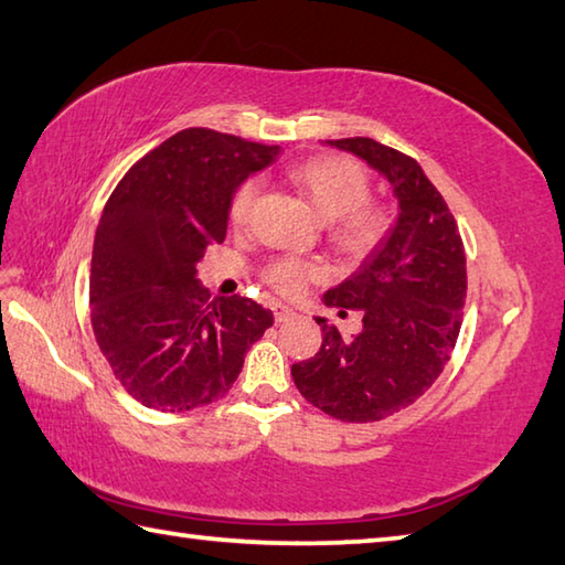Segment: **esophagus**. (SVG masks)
Masks as SVG:
<instances>
[{
  "label": "esophagus",
  "instance_id": "obj_1",
  "mask_svg": "<svg viewBox=\"0 0 565 565\" xmlns=\"http://www.w3.org/2000/svg\"><path fill=\"white\" fill-rule=\"evenodd\" d=\"M294 316H296L294 308L284 306V303H276V306H274V320H276V322H286V320H291Z\"/></svg>",
  "mask_w": 565,
  "mask_h": 565
}]
</instances>
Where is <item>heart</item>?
I'll return each instance as SVG.
<instances>
[{
	"label": "heart",
	"instance_id": "b5f03b06",
	"mask_svg": "<svg viewBox=\"0 0 565 565\" xmlns=\"http://www.w3.org/2000/svg\"><path fill=\"white\" fill-rule=\"evenodd\" d=\"M289 182L301 194L320 221L330 223V237L342 252L352 257H364L388 233V211L381 203L369 201L371 179L362 164L342 154H318L286 170ZM255 182L239 184L231 199V221L243 225L255 201ZM267 281L281 294H298L316 279L313 264L298 259H276L267 271Z\"/></svg>",
	"mask_w": 565,
	"mask_h": 565
}]
</instances>
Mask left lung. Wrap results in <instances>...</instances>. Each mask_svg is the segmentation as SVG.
Returning <instances> with one entry per match:
<instances>
[{
	"instance_id": "8db88e82",
	"label": "left lung",
	"mask_w": 565,
	"mask_h": 565,
	"mask_svg": "<svg viewBox=\"0 0 565 565\" xmlns=\"http://www.w3.org/2000/svg\"><path fill=\"white\" fill-rule=\"evenodd\" d=\"M379 172L398 199L386 237L326 303L362 310L354 338L322 326L320 352L291 366L308 403L344 423H374L413 405L449 362L461 330L466 255L441 194L413 158L371 138L326 140Z\"/></svg>"
}]
</instances>
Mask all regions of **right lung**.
<instances>
[{
	"label": "right lung",
	"mask_w": 565,
	"mask_h": 565,
	"mask_svg": "<svg viewBox=\"0 0 565 565\" xmlns=\"http://www.w3.org/2000/svg\"><path fill=\"white\" fill-rule=\"evenodd\" d=\"M279 146L186 128L118 182L94 235V338L121 386L146 407L186 413L231 391L271 310L209 294L196 264L223 243L237 186Z\"/></svg>",
	"instance_id": "obj_1"
}]
</instances>
